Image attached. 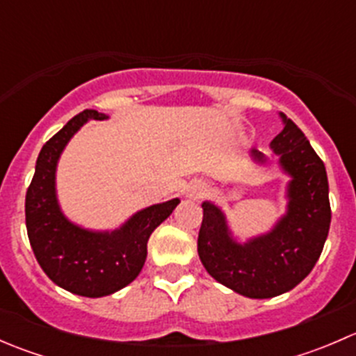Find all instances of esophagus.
<instances>
[{
    "label": "esophagus",
    "instance_id": "esophagus-1",
    "mask_svg": "<svg viewBox=\"0 0 356 356\" xmlns=\"http://www.w3.org/2000/svg\"><path fill=\"white\" fill-rule=\"evenodd\" d=\"M204 193H207V184H204L203 181H193L191 184L188 186L186 196L191 200H200V198H203Z\"/></svg>",
    "mask_w": 356,
    "mask_h": 356
}]
</instances>
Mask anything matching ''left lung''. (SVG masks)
Masks as SVG:
<instances>
[{
    "mask_svg": "<svg viewBox=\"0 0 356 356\" xmlns=\"http://www.w3.org/2000/svg\"><path fill=\"white\" fill-rule=\"evenodd\" d=\"M284 129L270 148L291 177L288 210L267 234L238 243L217 204L204 201L198 234V254L208 274L248 298H274L288 293L312 272L331 225L329 182L324 161L291 118L281 113ZM254 161L265 155L251 149Z\"/></svg>",
    "mask_w": 356,
    "mask_h": 356,
    "instance_id": "left-lung-1",
    "label": "left lung"
}]
</instances>
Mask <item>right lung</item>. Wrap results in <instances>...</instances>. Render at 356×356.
<instances>
[{"label":"right lung","mask_w":356,"mask_h":356,"mask_svg":"<svg viewBox=\"0 0 356 356\" xmlns=\"http://www.w3.org/2000/svg\"><path fill=\"white\" fill-rule=\"evenodd\" d=\"M105 118V113L84 110L68 120L42 146L25 195V225L35 260L56 286L86 298L108 296L138 277L149 236L181 201L174 198L145 208L110 232L89 231L68 220L56 200L60 155L86 122Z\"/></svg>","instance_id":"1"}]
</instances>
